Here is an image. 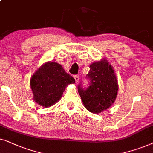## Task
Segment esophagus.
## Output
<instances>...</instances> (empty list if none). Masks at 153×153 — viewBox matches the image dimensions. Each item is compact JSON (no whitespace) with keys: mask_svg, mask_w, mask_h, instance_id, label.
Wrapping results in <instances>:
<instances>
[{"mask_svg":"<svg viewBox=\"0 0 153 153\" xmlns=\"http://www.w3.org/2000/svg\"><path fill=\"white\" fill-rule=\"evenodd\" d=\"M74 78H75V82H78L79 80H80V78H79V76L78 75H74Z\"/></svg>","mask_w":153,"mask_h":153,"instance_id":"34e87169","label":"esophagus"}]
</instances>
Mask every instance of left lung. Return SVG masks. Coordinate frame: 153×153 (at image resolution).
<instances>
[{
	"instance_id": "1",
	"label": "left lung",
	"mask_w": 153,
	"mask_h": 153,
	"mask_svg": "<svg viewBox=\"0 0 153 153\" xmlns=\"http://www.w3.org/2000/svg\"><path fill=\"white\" fill-rule=\"evenodd\" d=\"M86 78L87 87L78 85V90L86 109L100 113L111 107L116 99L118 84L114 70L106 60L94 62L89 66Z\"/></svg>"
}]
</instances>
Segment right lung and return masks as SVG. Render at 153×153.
<instances>
[{
	"label": "right lung",
	"instance_id": "1",
	"mask_svg": "<svg viewBox=\"0 0 153 153\" xmlns=\"http://www.w3.org/2000/svg\"><path fill=\"white\" fill-rule=\"evenodd\" d=\"M75 82L60 64L47 62L34 73L30 84L34 101L47 108L57 102L67 85Z\"/></svg>",
	"mask_w": 153,
	"mask_h": 153
}]
</instances>
